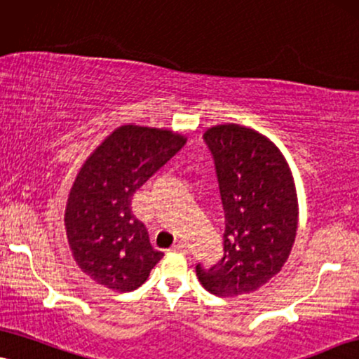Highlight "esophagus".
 <instances>
[{"label": "esophagus", "mask_w": 359, "mask_h": 359, "mask_svg": "<svg viewBox=\"0 0 359 359\" xmlns=\"http://www.w3.org/2000/svg\"><path fill=\"white\" fill-rule=\"evenodd\" d=\"M172 252L187 253V252H189V248H187V245H185L184 242H177L175 245H172Z\"/></svg>", "instance_id": "obj_1"}]
</instances>
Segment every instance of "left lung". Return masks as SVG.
<instances>
[{
    "label": "left lung",
    "instance_id": "8db88e82",
    "mask_svg": "<svg viewBox=\"0 0 359 359\" xmlns=\"http://www.w3.org/2000/svg\"><path fill=\"white\" fill-rule=\"evenodd\" d=\"M203 140L225 213L224 257L210 269L197 263L195 271L215 297L255 292L292 252L298 219L292 172L278 149L248 127H212Z\"/></svg>",
    "mask_w": 359,
    "mask_h": 359
}]
</instances>
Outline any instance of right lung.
Listing matches in <instances>:
<instances>
[{
  "label": "right lung",
  "mask_w": 359,
  "mask_h": 359,
  "mask_svg": "<svg viewBox=\"0 0 359 359\" xmlns=\"http://www.w3.org/2000/svg\"><path fill=\"white\" fill-rule=\"evenodd\" d=\"M184 146L170 130L122 126L81 167L65 213L67 242L79 269L102 287L133 292L164 257L130 202Z\"/></svg>",
  "instance_id": "right-lung-1"
}]
</instances>
